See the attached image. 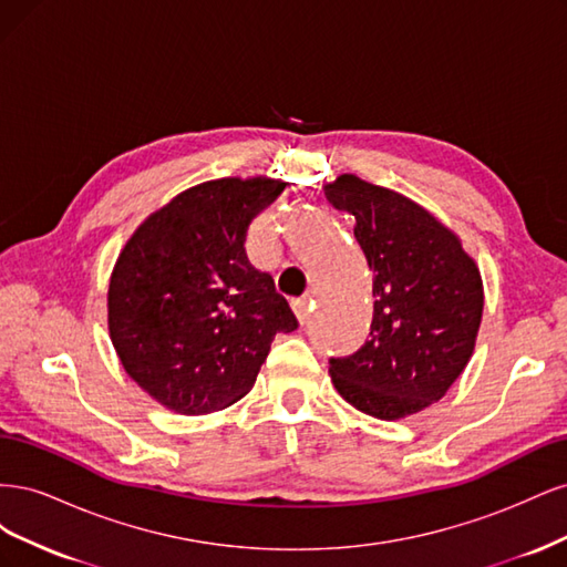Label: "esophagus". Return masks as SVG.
Wrapping results in <instances>:
<instances>
[{
    "instance_id": "esophagus-1",
    "label": "esophagus",
    "mask_w": 567,
    "mask_h": 567,
    "mask_svg": "<svg viewBox=\"0 0 567 567\" xmlns=\"http://www.w3.org/2000/svg\"><path fill=\"white\" fill-rule=\"evenodd\" d=\"M290 307H293V312H296L298 321L305 323V321H310V317H312L315 300H312L310 296H302V298H296L293 302H290Z\"/></svg>"
}]
</instances>
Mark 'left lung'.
I'll return each instance as SVG.
<instances>
[{
  "mask_svg": "<svg viewBox=\"0 0 567 567\" xmlns=\"http://www.w3.org/2000/svg\"><path fill=\"white\" fill-rule=\"evenodd\" d=\"M354 217V238L373 271L369 340L331 357L336 390L375 419L431 406L466 369L483 319V279L458 238L431 213L354 175L323 186Z\"/></svg>",
  "mask_w": 567,
  "mask_h": 567,
  "instance_id": "1",
  "label": "left lung"
}]
</instances>
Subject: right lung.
<instances>
[{
    "instance_id": "add662e5",
    "label": "right lung",
    "mask_w": 567,
    "mask_h": 567,
    "mask_svg": "<svg viewBox=\"0 0 567 567\" xmlns=\"http://www.w3.org/2000/svg\"><path fill=\"white\" fill-rule=\"evenodd\" d=\"M286 182L215 179L134 231L109 286V331L130 379L179 414L241 400L277 333L298 329L267 271L246 255L250 221Z\"/></svg>"
}]
</instances>
